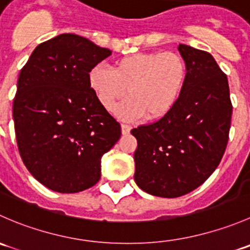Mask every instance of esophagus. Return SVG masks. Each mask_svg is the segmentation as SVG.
<instances>
[{
  "instance_id": "1",
  "label": "esophagus",
  "mask_w": 250,
  "mask_h": 250,
  "mask_svg": "<svg viewBox=\"0 0 250 250\" xmlns=\"http://www.w3.org/2000/svg\"><path fill=\"white\" fill-rule=\"evenodd\" d=\"M130 129H132V127H130V125H121V130H122V134L123 135L129 134Z\"/></svg>"
}]
</instances>
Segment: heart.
Here are the masks:
<instances>
[{
  "label": "heart",
  "mask_w": 250,
  "mask_h": 250,
  "mask_svg": "<svg viewBox=\"0 0 250 250\" xmlns=\"http://www.w3.org/2000/svg\"><path fill=\"white\" fill-rule=\"evenodd\" d=\"M188 77V64L179 53L151 52L121 58L112 69L95 65L88 74V82L106 111H112L128 92L129 98L115 109L121 120L137 121L146 116L155 121L175 107Z\"/></svg>",
  "instance_id": "heart-1"
}]
</instances>
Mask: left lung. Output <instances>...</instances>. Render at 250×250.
Masks as SVG:
<instances>
[{
	"mask_svg": "<svg viewBox=\"0 0 250 250\" xmlns=\"http://www.w3.org/2000/svg\"><path fill=\"white\" fill-rule=\"evenodd\" d=\"M188 77L166 117L132 130L134 180L152 196L175 198L201 186L225 152L232 116L226 75L209 53L179 44Z\"/></svg>",
	"mask_w": 250,
	"mask_h": 250,
	"instance_id": "8db88e82",
	"label": "left lung"
}]
</instances>
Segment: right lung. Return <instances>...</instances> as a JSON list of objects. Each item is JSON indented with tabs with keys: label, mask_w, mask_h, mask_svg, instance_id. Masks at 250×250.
<instances>
[{
	"label": "right lung",
	"mask_w": 250,
	"mask_h": 250,
	"mask_svg": "<svg viewBox=\"0 0 250 250\" xmlns=\"http://www.w3.org/2000/svg\"><path fill=\"white\" fill-rule=\"evenodd\" d=\"M82 36L62 34L39 44L19 74L13 120L20 156L49 190L75 193L102 175V157L121 125L95 98L90 69L111 55Z\"/></svg>",
	"instance_id": "1"
}]
</instances>
